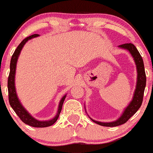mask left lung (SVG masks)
I'll return each mask as SVG.
<instances>
[{
    "label": "left lung",
    "instance_id": "left-lung-1",
    "mask_svg": "<svg viewBox=\"0 0 153 153\" xmlns=\"http://www.w3.org/2000/svg\"><path fill=\"white\" fill-rule=\"evenodd\" d=\"M118 48L128 51L132 56L134 63H135L136 68H137V82H136V87L134 94H133L132 100L126 107V108L118 119L111 122H100L93 120L88 116L91 120L94 123H97L100 126H108V127H114V126H117L123 124L131 116L135 114L136 111L139 109V108L141 105L142 102H143V93H144V89L146 87V79L144 70V65H143V59H142L141 56H140V53L138 52L137 48L131 43H126L119 45Z\"/></svg>",
    "mask_w": 153,
    "mask_h": 153
}]
</instances>
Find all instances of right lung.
Segmentation results:
<instances>
[{
    "instance_id": "obj_1",
    "label": "right lung",
    "mask_w": 153,
    "mask_h": 153,
    "mask_svg": "<svg viewBox=\"0 0 153 153\" xmlns=\"http://www.w3.org/2000/svg\"><path fill=\"white\" fill-rule=\"evenodd\" d=\"M39 35L34 34L32 36L27 37L26 39H24L20 45L18 46L16 50L15 51L14 53H13V56H12L11 62H10V75L8 77V92H9V102H10V105L15 112L17 114V115L20 117L21 120L26 123V124L31 126L33 127H38V128H42V127H48V126H52L53 123H56L57 119L59 118L60 112L62 111V108L63 102H64L65 99L66 97V94L62 97L61 100H60L59 103L58 111H57L56 114L53 118L51 119L48 120H39L33 117L30 113L27 111V110L24 107L21 102L20 100L19 99L17 95V92H16V84H15V79H16V65H17L18 59H19V55L21 53L22 48H24L25 45L30 39H33V38L38 37Z\"/></svg>"
}]
</instances>
